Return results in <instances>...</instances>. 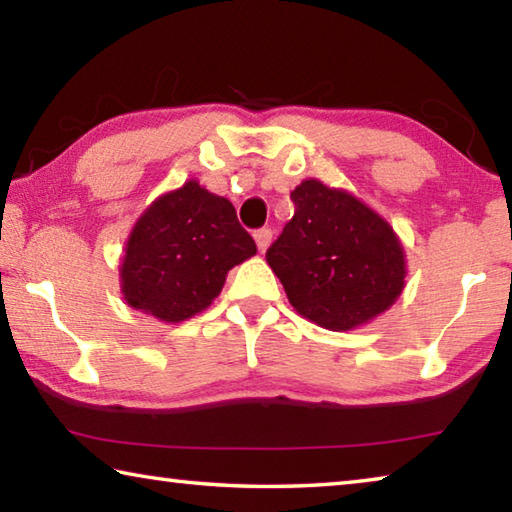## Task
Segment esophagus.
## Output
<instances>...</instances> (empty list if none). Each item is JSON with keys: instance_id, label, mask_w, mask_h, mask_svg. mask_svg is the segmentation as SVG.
<instances>
[{"instance_id": "esophagus-1", "label": "esophagus", "mask_w": 512, "mask_h": 512, "mask_svg": "<svg viewBox=\"0 0 512 512\" xmlns=\"http://www.w3.org/2000/svg\"><path fill=\"white\" fill-rule=\"evenodd\" d=\"M271 239H273V230L271 228H262V230L255 232V241H257L259 253H264V250L271 246Z\"/></svg>"}]
</instances>
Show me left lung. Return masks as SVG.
<instances>
[{"label": "left lung", "mask_w": 512, "mask_h": 512, "mask_svg": "<svg viewBox=\"0 0 512 512\" xmlns=\"http://www.w3.org/2000/svg\"><path fill=\"white\" fill-rule=\"evenodd\" d=\"M293 219L266 250L300 316L332 332L370 323L400 298L404 248L381 216L345 189L302 180Z\"/></svg>", "instance_id": "8db88e82"}]
</instances>
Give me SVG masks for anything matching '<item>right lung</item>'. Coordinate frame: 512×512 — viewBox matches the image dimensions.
<instances>
[{
	"mask_svg": "<svg viewBox=\"0 0 512 512\" xmlns=\"http://www.w3.org/2000/svg\"><path fill=\"white\" fill-rule=\"evenodd\" d=\"M255 253L235 205L187 180L137 219L119 268L121 293L144 314L180 323L210 307L230 268Z\"/></svg>",
	"mask_w": 512,
	"mask_h": 512,
	"instance_id": "obj_1",
	"label": "right lung"
}]
</instances>
